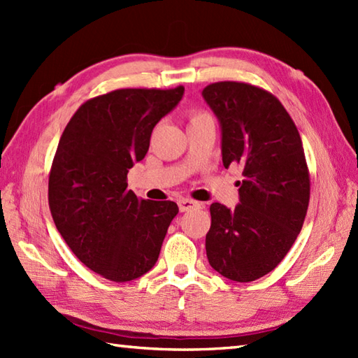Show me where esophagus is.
Wrapping results in <instances>:
<instances>
[{
    "mask_svg": "<svg viewBox=\"0 0 358 358\" xmlns=\"http://www.w3.org/2000/svg\"><path fill=\"white\" fill-rule=\"evenodd\" d=\"M199 206H200V203L199 201H194L191 199H181V200H178V209H180V212H187V210H191L194 208H199Z\"/></svg>",
    "mask_w": 358,
    "mask_h": 358,
    "instance_id": "1",
    "label": "esophagus"
}]
</instances>
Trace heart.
I'll return each mask as SVG.
<instances>
[{
	"label": "heart",
	"mask_w": 358,
	"mask_h": 358,
	"mask_svg": "<svg viewBox=\"0 0 358 358\" xmlns=\"http://www.w3.org/2000/svg\"><path fill=\"white\" fill-rule=\"evenodd\" d=\"M206 118H210L209 113L206 112H200V110H195L191 113V118H189V124L191 123H195V121H200V120H206Z\"/></svg>",
	"instance_id": "heart-1"
}]
</instances>
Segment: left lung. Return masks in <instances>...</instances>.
<instances>
[{"instance_id": "8db88e82", "label": "left lung", "mask_w": 358, "mask_h": 358, "mask_svg": "<svg viewBox=\"0 0 358 358\" xmlns=\"http://www.w3.org/2000/svg\"><path fill=\"white\" fill-rule=\"evenodd\" d=\"M201 95L222 129L224 167L243 171L235 209L210 204L206 255L223 277L248 283L275 269L301 231L310 194L305 150L283 104L266 90L222 81Z\"/></svg>"}]
</instances>
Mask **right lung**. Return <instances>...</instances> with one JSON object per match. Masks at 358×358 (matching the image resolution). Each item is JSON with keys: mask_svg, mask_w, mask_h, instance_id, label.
Here are the masks:
<instances>
[{"mask_svg": "<svg viewBox=\"0 0 358 358\" xmlns=\"http://www.w3.org/2000/svg\"><path fill=\"white\" fill-rule=\"evenodd\" d=\"M185 87L118 89L86 101L59 138L49 175L58 232L89 269L117 283L149 272L178 206L138 200L127 172L148 154L155 124Z\"/></svg>", "mask_w": 358, "mask_h": 358, "instance_id": "add662e5", "label": "right lung"}]
</instances>
